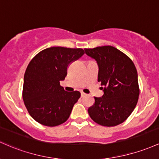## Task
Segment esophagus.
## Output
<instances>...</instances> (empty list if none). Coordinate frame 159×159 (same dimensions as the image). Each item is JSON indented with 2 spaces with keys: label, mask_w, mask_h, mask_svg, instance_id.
I'll return each instance as SVG.
<instances>
[{
  "label": "esophagus",
  "mask_w": 159,
  "mask_h": 159,
  "mask_svg": "<svg viewBox=\"0 0 159 159\" xmlns=\"http://www.w3.org/2000/svg\"><path fill=\"white\" fill-rule=\"evenodd\" d=\"M81 96H82V97H84V96H85V94L84 93V92H81Z\"/></svg>",
  "instance_id": "obj_1"
}]
</instances>
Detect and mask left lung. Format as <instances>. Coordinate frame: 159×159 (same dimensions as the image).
I'll use <instances>...</instances> for the list:
<instances>
[{
  "label": "left lung",
  "mask_w": 159,
  "mask_h": 159,
  "mask_svg": "<svg viewBox=\"0 0 159 159\" xmlns=\"http://www.w3.org/2000/svg\"><path fill=\"white\" fill-rule=\"evenodd\" d=\"M85 51L97 61L98 81L103 91L102 97H94V103L88 109L89 116L101 125H118L128 118L138 101L140 89L134 64L125 53L111 46Z\"/></svg>",
  "instance_id": "1"
}]
</instances>
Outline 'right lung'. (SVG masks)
<instances>
[{
    "label": "right lung",
    "mask_w": 159,
    "mask_h": 159,
    "mask_svg": "<svg viewBox=\"0 0 159 159\" xmlns=\"http://www.w3.org/2000/svg\"><path fill=\"white\" fill-rule=\"evenodd\" d=\"M83 49L53 46L34 57L24 76L22 98L30 116L43 125H59L70 116L80 98L78 91L67 92L60 85L67 67L84 55Z\"/></svg>",
    "instance_id": "obj_1"
}]
</instances>
